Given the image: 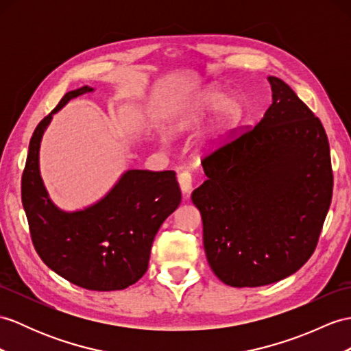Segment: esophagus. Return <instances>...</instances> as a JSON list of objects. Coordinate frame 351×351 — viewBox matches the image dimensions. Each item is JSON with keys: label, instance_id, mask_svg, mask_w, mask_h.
Wrapping results in <instances>:
<instances>
[{"label": "esophagus", "instance_id": "1", "mask_svg": "<svg viewBox=\"0 0 351 351\" xmlns=\"http://www.w3.org/2000/svg\"><path fill=\"white\" fill-rule=\"evenodd\" d=\"M192 174L189 171H183V173L178 174V184H180L183 193H189L192 191Z\"/></svg>", "mask_w": 351, "mask_h": 351}]
</instances>
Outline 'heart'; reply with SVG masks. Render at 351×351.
<instances>
[{
	"mask_svg": "<svg viewBox=\"0 0 351 351\" xmlns=\"http://www.w3.org/2000/svg\"><path fill=\"white\" fill-rule=\"evenodd\" d=\"M226 95L220 90H211L204 93L198 99H196L187 114L182 119L178 128L180 130H191V128L199 126L207 119L219 110L221 105L224 107L220 110L219 116V126L228 128L235 125L241 119L243 114V104L238 99H229L226 101Z\"/></svg>",
	"mask_w": 351,
	"mask_h": 351,
	"instance_id": "heart-1",
	"label": "heart"
}]
</instances>
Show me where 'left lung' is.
<instances>
[{
  "mask_svg": "<svg viewBox=\"0 0 351 351\" xmlns=\"http://www.w3.org/2000/svg\"><path fill=\"white\" fill-rule=\"evenodd\" d=\"M272 104L201 162L192 193L213 272L232 287H259L293 274L311 258L332 201L326 131L289 84L268 77Z\"/></svg>",
  "mask_w": 351,
  "mask_h": 351,
  "instance_id": "obj_1",
  "label": "left lung"
}]
</instances>
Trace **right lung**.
Here are the masks:
<instances>
[{"instance_id":"right-lung-1","label":"right lung","mask_w":351,"mask_h":351,"mask_svg":"<svg viewBox=\"0 0 351 351\" xmlns=\"http://www.w3.org/2000/svg\"><path fill=\"white\" fill-rule=\"evenodd\" d=\"M65 93L34 131L22 174V204L34 249L41 261L70 283L110 292L146 274L152 243L164 220L182 201L174 171L130 169L111 192L92 207L64 213L49 199L38 171V149L53 113L71 98Z\"/></svg>"}]
</instances>
